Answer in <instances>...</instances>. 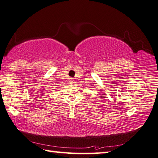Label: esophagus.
<instances>
[{"mask_svg":"<svg viewBox=\"0 0 158 158\" xmlns=\"http://www.w3.org/2000/svg\"><path fill=\"white\" fill-rule=\"evenodd\" d=\"M69 83H71V84H73V79H70L69 80Z\"/></svg>","mask_w":158,"mask_h":158,"instance_id":"34e87169","label":"esophagus"}]
</instances>
